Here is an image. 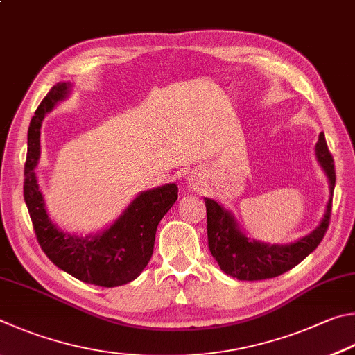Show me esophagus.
I'll use <instances>...</instances> for the list:
<instances>
[{
  "instance_id": "1",
  "label": "esophagus",
  "mask_w": 355,
  "mask_h": 355,
  "mask_svg": "<svg viewBox=\"0 0 355 355\" xmlns=\"http://www.w3.org/2000/svg\"><path fill=\"white\" fill-rule=\"evenodd\" d=\"M191 183H194V182H191ZM196 184H197V183H196Z\"/></svg>"
}]
</instances>
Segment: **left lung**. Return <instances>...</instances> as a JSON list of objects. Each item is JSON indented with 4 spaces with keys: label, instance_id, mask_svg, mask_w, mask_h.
<instances>
[{
    "label": "left lung",
    "instance_id": "left-lung-1",
    "mask_svg": "<svg viewBox=\"0 0 355 355\" xmlns=\"http://www.w3.org/2000/svg\"><path fill=\"white\" fill-rule=\"evenodd\" d=\"M317 157L331 183V198L324 218L311 234L288 245H268L251 241L242 234L233 216L211 198H205L208 220V247L214 259L225 272L241 281H261L276 278L292 270L307 257L323 241L331 222L332 194L335 188L334 158L327 149L324 133H320Z\"/></svg>",
    "mask_w": 355,
    "mask_h": 355
}]
</instances>
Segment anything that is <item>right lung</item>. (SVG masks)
I'll return each mask as SVG.
<instances>
[{
	"label": "right lung",
	"mask_w": 355,
	"mask_h": 355,
	"mask_svg": "<svg viewBox=\"0 0 355 355\" xmlns=\"http://www.w3.org/2000/svg\"><path fill=\"white\" fill-rule=\"evenodd\" d=\"M68 92L69 83L65 82L51 88L29 125L23 194L32 227L43 253L63 272L101 287L127 284L149 263L157 227L178 198V186L172 183L139 194L110 228L93 237L83 239L57 228L44 209L34 169L40 157L42 121L57 102L67 98Z\"/></svg>",
	"instance_id": "add662e5"
}]
</instances>
